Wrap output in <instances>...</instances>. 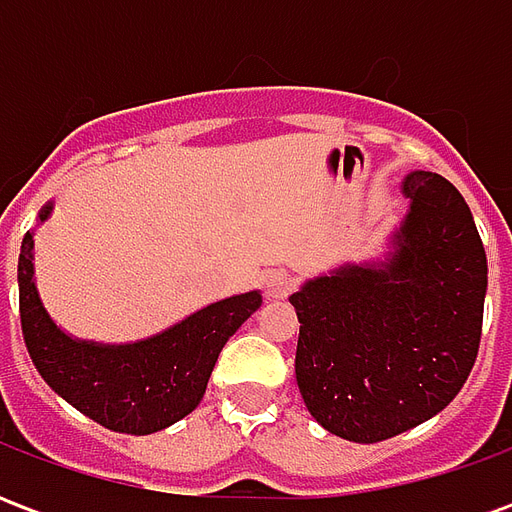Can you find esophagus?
<instances>
[{
	"mask_svg": "<svg viewBox=\"0 0 512 512\" xmlns=\"http://www.w3.org/2000/svg\"><path fill=\"white\" fill-rule=\"evenodd\" d=\"M290 290H293V277L288 271H271L266 277L268 299H285Z\"/></svg>",
	"mask_w": 512,
	"mask_h": 512,
	"instance_id": "esophagus-1",
	"label": "esophagus"
}]
</instances>
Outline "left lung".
<instances>
[{"mask_svg":"<svg viewBox=\"0 0 512 512\" xmlns=\"http://www.w3.org/2000/svg\"><path fill=\"white\" fill-rule=\"evenodd\" d=\"M400 191L408 211L384 260L345 263L290 296L301 397L329 433L359 444L450 406L483 334L488 263L461 191L425 169Z\"/></svg>","mask_w":512,"mask_h":512,"instance_id":"left-lung-1","label":"left lung"}]
</instances>
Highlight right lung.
I'll return each mask as SVG.
<instances>
[{
  "label": "right lung",
  "mask_w": 512,
  "mask_h": 512,
  "mask_svg": "<svg viewBox=\"0 0 512 512\" xmlns=\"http://www.w3.org/2000/svg\"><path fill=\"white\" fill-rule=\"evenodd\" d=\"M54 202L43 205L40 222ZM35 233L18 255L21 332L40 378L84 417L117 433L147 436L200 406L224 343L263 304L260 290L216 301L164 332L126 345L76 340L51 321L35 285Z\"/></svg>",
  "instance_id": "right-lung-1"
}]
</instances>
